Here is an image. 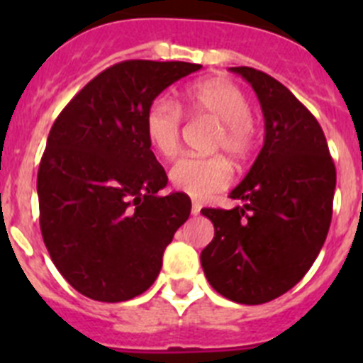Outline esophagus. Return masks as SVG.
I'll use <instances>...</instances> for the list:
<instances>
[{"label":"esophagus","instance_id":"1","mask_svg":"<svg viewBox=\"0 0 363 363\" xmlns=\"http://www.w3.org/2000/svg\"><path fill=\"white\" fill-rule=\"evenodd\" d=\"M200 211H201V203H200V201H192L191 213L194 214V216H198V214H200Z\"/></svg>","mask_w":363,"mask_h":363}]
</instances>
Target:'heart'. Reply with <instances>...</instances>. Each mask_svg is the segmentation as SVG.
<instances>
[{
  "label": "heart",
  "instance_id": "1",
  "mask_svg": "<svg viewBox=\"0 0 363 363\" xmlns=\"http://www.w3.org/2000/svg\"><path fill=\"white\" fill-rule=\"evenodd\" d=\"M184 104L192 114L207 116L220 123L214 142L216 149L225 150L236 162L251 156L258 130L251 116V104L238 85L225 78L201 79L185 89ZM182 123V111L171 99L156 98L147 107L143 120L145 136L162 158H174L178 154ZM169 176L176 191L201 200L229 187L233 171L223 156H185L172 165Z\"/></svg>",
  "mask_w": 363,
  "mask_h": 363
}]
</instances>
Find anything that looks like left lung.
<instances>
[{"instance_id":"1","label":"left lung","mask_w":363,"mask_h":363,"mask_svg":"<svg viewBox=\"0 0 363 363\" xmlns=\"http://www.w3.org/2000/svg\"><path fill=\"white\" fill-rule=\"evenodd\" d=\"M251 83L265 118V142L234 209H201L214 238L201 251L213 289L245 306L281 296L306 277L331 225L336 169L316 118L269 74L233 67Z\"/></svg>"}]
</instances>
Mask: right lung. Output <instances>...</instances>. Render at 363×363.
<instances>
[{"label":"right lung","mask_w":363,"mask_h":363,"mask_svg":"<svg viewBox=\"0 0 363 363\" xmlns=\"http://www.w3.org/2000/svg\"><path fill=\"white\" fill-rule=\"evenodd\" d=\"M200 69L116 63L54 121L38 171L40 227L54 265L83 296L125 301L158 278L165 247L191 214V198L158 196L169 179L143 120L160 92Z\"/></svg>","instance_id":"right-lung-1"}]
</instances>
